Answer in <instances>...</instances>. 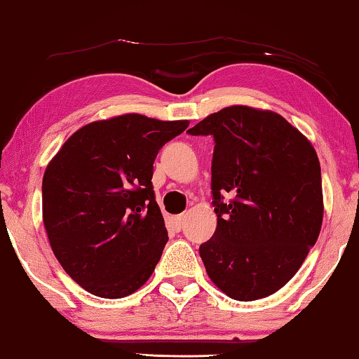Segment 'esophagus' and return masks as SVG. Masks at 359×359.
I'll return each mask as SVG.
<instances>
[{"mask_svg": "<svg viewBox=\"0 0 359 359\" xmlns=\"http://www.w3.org/2000/svg\"><path fill=\"white\" fill-rule=\"evenodd\" d=\"M183 220H184V215H176V217H173V229L175 230H181V227H183Z\"/></svg>", "mask_w": 359, "mask_h": 359, "instance_id": "1", "label": "esophagus"}]
</instances>
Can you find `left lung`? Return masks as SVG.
<instances>
[{
  "mask_svg": "<svg viewBox=\"0 0 359 359\" xmlns=\"http://www.w3.org/2000/svg\"><path fill=\"white\" fill-rule=\"evenodd\" d=\"M214 139L210 189L217 229L199 247L209 278L235 301L279 291L322 227L320 163L276 112L230 106L188 130Z\"/></svg>",
  "mask_w": 359,
  "mask_h": 359,
  "instance_id": "1",
  "label": "left lung"
}]
</instances>
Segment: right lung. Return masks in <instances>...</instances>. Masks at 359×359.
<instances>
[{
	"instance_id": "1",
	"label": "right lung",
	"mask_w": 359,
	"mask_h": 359,
	"mask_svg": "<svg viewBox=\"0 0 359 359\" xmlns=\"http://www.w3.org/2000/svg\"><path fill=\"white\" fill-rule=\"evenodd\" d=\"M188 126L140 114L91 122L48 163L42 180L48 242L88 292L121 299L151 276L168 242L151 184L154 161Z\"/></svg>"
}]
</instances>
